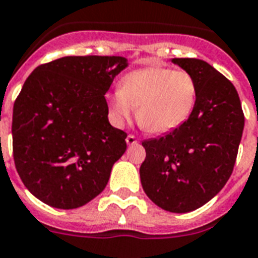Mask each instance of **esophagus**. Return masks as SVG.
<instances>
[{
    "mask_svg": "<svg viewBox=\"0 0 258 258\" xmlns=\"http://www.w3.org/2000/svg\"><path fill=\"white\" fill-rule=\"evenodd\" d=\"M125 142H127V145H135L138 141H137V138H135L134 135L130 134L127 138H125Z\"/></svg>",
    "mask_w": 258,
    "mask_h": 258,
    "instance_id": "obj_1",
    "label": "esophagus"
}]
</instances>
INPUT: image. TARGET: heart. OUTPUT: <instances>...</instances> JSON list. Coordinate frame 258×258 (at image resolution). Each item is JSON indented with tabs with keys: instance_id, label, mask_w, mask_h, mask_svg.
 <instances>
[{
	"instance_id": "1",
	"label": "heart",
	"mask_w": 258,
	"mask_h": 258,
	"mask_svg": "<svg viewBox=\"0 0 258 258\" xmlns=\"http://www.w3.org/2000/svg\"><path fill=\"white\" fill-rule=\"evenodd\" d=\"M197 100V81L190 72L148 67L124 76L119 90L108 97V108L117 127H123L137 108V119L145 130L164 134L190 117Z\"/></svg>"
}]
</instances>
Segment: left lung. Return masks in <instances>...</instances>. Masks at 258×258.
<instances>
[{
	"mask_svg": "<svg viewBox=\"0 0 258 258\" xmlns=\"http://www.w3.org/2000/svg\"><path fill=\"white\" fill-rule=\"evenodd\" d=\"M198 85L196 108L184 123L146 139L139 168L146 196L164 211H196L224 187L235 165L245 116L235 87L207 61L172 58Z\"/></svg>",
	"mask_w": 258,
	"mask_h": 258,
	"instance_id": "1",
	"label": "left lung"
}]
</instances>
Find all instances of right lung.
Returning a JSON list of instances; mask_svg holds the SVG:
<instances>
[{"label":"right lung","instance_id":"add662e5","mask_svg":"<svg viewBox=\"0 0 258 258\" xmlns=\"http://www.w3.org/2000/svg\"><path fill=\"white\" fill-rule=\"evenodd\" d=\"M128 66L120 56H67L42 64L13 105V158L32 196L58 209L100 194L127 134L108 120L105 94Z\"/></svg>","mask_w":258,"mask_h":258}]
</instances>
